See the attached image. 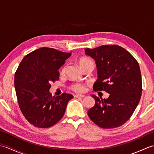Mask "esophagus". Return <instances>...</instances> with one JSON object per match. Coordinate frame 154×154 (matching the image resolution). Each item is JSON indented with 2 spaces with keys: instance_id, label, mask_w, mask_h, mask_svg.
<instances>
[{
  "instance_id": "obj_1",
  "label": "esophagus",
  "mask_w": 154,
  "mask_h": 154,
  "mask_svg": "<svg viewBox=\"0 0 154 154\" xmlns=\"http://www.w3.org/2000/svg\"><path fill=\"white\" fill-rule=\"evenodd\" d=\"M85 97L84 94H77L74 95V97H81V98H83Z\"/></svg>"
}]
</instances>
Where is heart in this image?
Listing matches in <instances>:
<instances>
[{"label":"heart","mask_w":154,"mask_h":154,"mask_svg":"<svg viewBox=\"0 0 154 154\" xmlns=\"http://www.w3.org/2000/svg\"><path fill=\"white\" fill-rule=\"evenodd\" d=\"M78 63H79V66L81 68H82L85 66H88V65H92V66H94V63L93 61L91 60V59L85 57H81L79 61H78ZM65 71V67H63L62 68L61 72L63 73V72ZM71 89L74 90L76 92H84L86 89V87L85 86V85L83 84H81V83H76L74 84L71 86Z\"/></svg>","instance_id":"heart-1"}]
</instances>
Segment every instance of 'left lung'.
<instances>
[{
    "mask_svg": "<svg viewBox=\"0 0 154 154\" xmlns=\"http://www.w3.org/2000/svg\"><path fill=\"white\" fill-rule=\"evenodd\" d=\"M85 51L94 59L97 67L98 79L93 89L109 94L104 99L91 95L95 104L88 110V116L103 128L120 126L131 117L141 98L142 76L138 61L125 49L116 45Z\"/></svg>",
    "mask_w": 154,
    "mask_h": 154,
    "instance_id": "1",
    "label": "left lung"
}]
</instances>
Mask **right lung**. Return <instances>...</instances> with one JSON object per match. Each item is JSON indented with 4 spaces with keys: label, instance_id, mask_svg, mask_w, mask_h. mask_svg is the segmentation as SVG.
<instances>
[{
    "label": "right lung",
    "instance_id": "obj_1",
    "mask_svg": "<svg viewBox=\"0 0 154 154\" xmlns=\"http://www.w3.org/2000/svg\"><path fill=\"white\" fill-rule=\"evenodd\" d=\"M53 48H41L23 58L14 75V87L23 115L32 125L49 128L64 115L70 94L52 97L50 83L58 80V70L71 56Z\"/></svg>",
    "mask_w": 154,
    "mask_h": 154
}]
</instances>
